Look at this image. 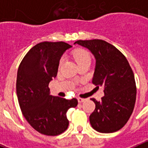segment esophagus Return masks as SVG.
I'll list each match as a JSON object with an SVG mask.
<instances>
[{
  "instance_id": "esophagus-1",
  "label": "esophagus",
  "mask_w": 148,
  "mask_h": 148,
  "mask_svg": "<svg viewBox=\"0 0 148 148\" xmlns=\"http://www.w3.org/2000/svg\"><path fill=\"white\" fill-rule=\"evenodd\" d=\"M77 99H78V102H79V103L84 102V101H85V99H82V98H80V97L77 98Z\"/></svg>"
}]
</instances>
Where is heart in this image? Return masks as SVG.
Masks as SVG:
<instances>
[{
    "label": "heart",
    "mask_w": 148,
    "mask_h": 148,
    "mask_svg": "<svg viewBox=\"0 0 148 148\" xmlns=\"http://www.w3.org/2000/svg\"><path fill=\"white\" fill-rule=\"evenodd\" d=\"M73 57L74 58V60L76 61L78 65L82 64H83L84 62H87V61H91V57H90V53L87 50L83 49H75L73 53ZM63 62H64V59L61 58L59 62L60 66H61Z\"/></svg>",
    "instance_id": "1"
}]
</instances>
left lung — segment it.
Segmentation results:
<instances>
[{
    "instance_id": "left-lung-1",
    "label": "left lung",
    "mask_w": 148,
    "mask_h": 148,
    "mask_svg": "<svg viewBox=\"0 0 148 148\" xmlns=\"http://www.w3.org/2000/svg\"><path fill=\"white\" fill-rule=\"evenodd\" d=\"M87 48L95 59L92 84L104 87V96L101 101L91 99L95 104L90 116V122L99 133L118 131L130 119L136 98L134 74L125 56L105 40H77Z\"/></svg>"
}]
</instances>
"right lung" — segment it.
<instances>
[{
  "label": "right lung",
  "mask_w": 148,
  "mask_h": 148,
  "mask_svg": "<svg viewBox=\"0 0 148 148\" xmlns=\"http://www.w3.org/2000/svg\"><path fill=\"white\" fill-rule=\"evenodd\" d=\"M71 47L63 41L39 43L29 49L18 67L16 92L21 112L29 124L44 135L64 132L69 126L66 112L78 105L76 99L51 95L49 88L61 56Z\"/></svg>",
  "instance_id": "right-lung-1"
}]
</instances>
